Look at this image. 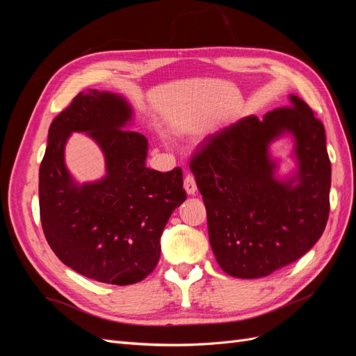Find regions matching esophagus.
<instances>
[{"instance_id":"34e87169","label":"esophagus","mask_w":356,"mask_h":356,"mask_svg":"<svg viewBox=\"0 0 356 356\" xmlns=\"http://www.w3.org/2000/svg\"><path fill=\"white\" fill-rule=\"evenodd\" d=\"M184 188H186V191L188 193V195H195L196 190H197L195 175H193V174H187L186 175V178H184Z\"/></svg>"}]
</instances>
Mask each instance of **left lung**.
Returning a JSON list of instances; mask_svg holds the SVG:
<instances>
[{
    "label": "left lung",
    "instance_id": "left-lung-1",
    "mask_svg": "<svg viewBox=\"0 0 356 356\" xmlns=\"http://www.w3.org/2000/svg\"><path fill=\"white\" fill-rule=\"evenodd\" d=\"M291 104L241 118L207 136L190 160L203 196L209 242L234 277L268 276L303 257L324 233L331 163L325 129L298 96ZM285 133L296 141L299 169L282 181L268 144Z\"/></svg>",
    "mask_w": 356,
    "mask_h": 356
}]
</instances>
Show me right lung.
Listing matches in <instances>:
<instances>
[{
  "label": "right lung",
  "instance_id": "1",
  "mask_svg": "<svg viewBox=\"0 0 356 356\" xmlns=\"http://www.w3.org/2000/svg\"><path fill=\"white\" fill-rule=\"evenodd\" d=\"M132 108L120 95L80 92L55 117L40 166V218L59 260L93 281L131 285L154 270L160 236L170 213L187 199L182 169L145 166L147 138L123 129ZM72 131L95 138L106 157L107 175L79 186L65 166Z\"/></svg>",
  "mask_w": 356,
  "mask_h": 356
}]
</instances>
